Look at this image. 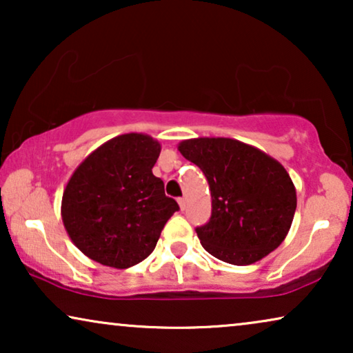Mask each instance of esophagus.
Wrapping results in <instances>:
<instances>
[{"label": "esophagus", "instance_id": "1", "mask_svg": "<svg viewBox=\"0 0 353 353\" xmlns=\"http://www.w3.org/2000/svg\"><path fill=\"white\" fill-rule=\"evenodd\" d=\"M178 204H180L181 210H185L186 209V199H185V197H180V199H178Z\"/></svg>", "mask_w": 353, "mask_h": 353}]
</instances>
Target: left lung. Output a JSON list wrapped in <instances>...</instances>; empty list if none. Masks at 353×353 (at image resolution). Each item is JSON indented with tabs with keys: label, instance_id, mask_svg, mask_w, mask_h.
<instances>
[{
	"label": "left lung",
	"instance_id": "8db88e82",
	"mask_svg": "<svg viewBox=\"0 0 353 353\" xmlns=\"http://www.w3.org/2000/svg\"><path fill=\"white\" fill-rule=\"evenodd\" d=\"M209 181L212 215L196 233L207 252L233 265L259 262L291 228L296 188L281 163L231 138H194L178 144Z\"/></svg>",
	"mask_w": 353,
	"mask_h": 353
}]
</instances>
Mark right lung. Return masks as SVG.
<instances>
[{"label":"right lung","mask_w":353,"mask_h":353,"mask_svg":"<svg viewBox=\"0 0 353 353\" xmlns=\"http://www.w3.org/2000/svg\"><path fill=\"white\" fill-rule=\"evenodd\" d=\"M161 143L143 133L109 139L77 167L62 194L67 234L94 262L130 268L156 248L180 209L152 175Z\"/></svg>","instance_id":"add662e5"}]
</instances>
